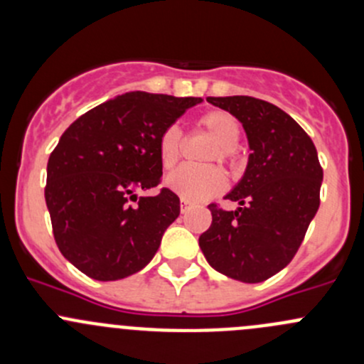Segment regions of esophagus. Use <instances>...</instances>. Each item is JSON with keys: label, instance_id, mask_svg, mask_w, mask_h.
<instances>
[{"label": "esophagus", "instance_id": "esophagus-1", "mask_svg": "<svg viewBox=\"0 0 364 364\" xmlns=\"http://www.w3.org/2000/svg\"><path fill=\"white\" fill-rule=\"evenodd\" d=\"M190 208H192V205L186 203V200H181V213H186Z\"/></svg>", "mask_w": 364, "mask_h": 364}]
</instances>
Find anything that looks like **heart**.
I'll return each mask as SVG.
<instances>
[{
    "mask_svg": "<svg viewBox=\"0 0 364 364\" xmlns=\"http://www.w3.org/2000/svg\"><path fill=\"white\" fill-rule=\"evenodd\" d=\"M197 128L215 139V146L205 155V161H222L234 167L237 161V142L241 137V124L230 112L222 109H209L197 117ZM183 135L178 127H167L159 137V156L165 168H172L181 159ZM165 185L171 192L186 203H203L218 196L225 186L223 172L215 165L192 167L185 165L172 172Z\"/></svg>",
    "mask_w": 364,
    "mask_h": 364,
    "instance_id": "1",
    "label": "heart"
}]
</instances>
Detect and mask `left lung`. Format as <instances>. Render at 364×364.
<instances>
[{"instance_id":"8db88e82","label":"left lung","mask_w":364,"mask_h":364,"mask_svg":"<svg viewBox=\"0 0 364 364\" xmlns=\"http://www.w3.org/2000/svg\"><path fill=\"white\" fill-rule=\"evenodd\" d=\"M230 112L248 139L247 171L225 199L209 204L211 227L199 247L209 266L245 284H259L284 269L303 243L321 204L322 167L306 132L277 105L253 97H208Z\"/></svg>"}]
</instances>
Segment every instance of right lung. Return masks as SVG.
<instances>
[{
	"instance_id": "right-lung-1",
	"label": "right lung",
	"mask_w": 364,
	"mask_h": 364,
	"mask_svg": "<svg viewBox=\"0 0 364 364\" xmlns=\"http://www.w3.org/2000/svg\"><path fill=\"white\" fill-rule=\"evenodd\" d=\"M203 98L132 91L73 121L47 164L46 203L65 259L90 278L112 282L155 257L165 229L179 216V197L160 183L159 137Z\"/></svg>"
}]
</instances>
